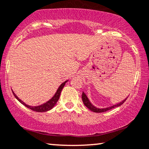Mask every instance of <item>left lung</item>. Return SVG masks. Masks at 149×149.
<instances>
[{
    "mask_svg": "<svg viewBox=\"0 0 149 149\" xmlns=\"http://www.w3.org/2000/svg\"><path fill=\"white\" fill-rule=\"evenodd\" d=\"M82 102H83V103H84V104L87 107V108L89 109V110H91V111H93V112H97V113L106 112V111L110 110H111V109L116 108V107H118V106H121V105L123 104V103L125 102L126 100H127V98H126L125 100H124L123 101H122V102H120V103H118V104L113 105V106H110V107H108V108H96V107H95L92 104H91V103L90 102V101L88 100V97H86V94H85L84 92L82 93Z\"/></svg>",
    "mask_w": 149,
    "mask_h": 149,
    "instance_id": "8db88e82",
    "label": "left lung"
}]
</instances>
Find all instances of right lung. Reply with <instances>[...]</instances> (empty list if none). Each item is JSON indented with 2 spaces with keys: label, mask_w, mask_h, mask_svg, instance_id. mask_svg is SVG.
<instances>
[{
  "label": "right lung",
  "mask_w": 149,
  "mask_h": 149,
  "mask_svg": "<svg viewBox=\"0 0 149 149\" xmlns=\"http://www.w3.org/2000/svg\"><path fill=\"white\" fill-rule=\"evenodd\" d=\"M67 82V81H65V82H64L63 83H62V84H61V86L58 87V90H57V91L56 92V93H55V95H54V97H53L50 100H49L48 102H47L46 103H45V104H43L42 105H41V106H28V105L25 104L22 101L19 100V99L17 97V96L13 92V95L15 96V97L17 99V100L19 101V102L22 103L23 105H24V106L26 107H27L28 108L31 109V110L35 111V112H46V111H48L49 110H51L52 108L54 107L55 105H56V102H58V99L59 97H60V95H61V91H62V89L63 88V87H64L65 83H66Z\"/></svg>",
  "instance_id": "right-lung-1"
}]
</instances>
